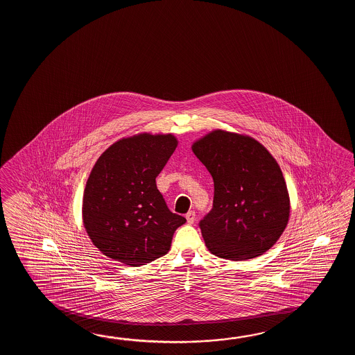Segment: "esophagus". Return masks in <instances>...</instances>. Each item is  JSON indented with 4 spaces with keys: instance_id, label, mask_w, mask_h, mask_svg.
<instances>
[{
    "instance_id": "esophagus-1",
    "label": "esophagus",
    "mask_w": 355,
    "mask_h": 355,
    "mask_svg": "<svg viewBox=\"0 0 355 355\" xmlns=\"http://www.w3.org/2000/svg\"><path fill=\"white\" fill-rule=\"evenodd\" d=\"M185 217H187V220H188L189 225H193V223H194V220H196V211H188Z\"/></svg>"
}]
</instances>
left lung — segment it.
<instances>
[{
  "label": "left lung",
  "mask_w": 355,
  "mask_h": 355,
  "mask_svg": "<svg viewBox=\"0 0 355 355\" xmlns=\"http://www.w3.org/2000/svg\"><path fill=\"white\" fill-rule=\"evenodd\" d=\"M214 182L199 227L211 254L228 260L263 255L287 226L289 196L277 161L250 137L214 130L193 144Z\"/></svg>",
  "instance_id": "obj_1"
}]
</instances>
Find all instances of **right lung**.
Returning a JSON list of instances; mask_svg holds the SVG:
<instances>
[{
    "instance_id": "right-lung-1",
    "label": "right lung",
    "mask_w": 355,
    "mask_h": 355,
    "mask_svg": "<svg viewBox=\"0 0 355 355\" xmlns=\"http://www.w3.org/2000/svg\"><path fill=\"white\" fill-rule=\"evenodd\" d=\"M171 135L121 139L98 157L83 193V225L106 257L141 266L164 257L187 219L168 209L156 178L174 153Z\"/></svg>"
}]
</instances>
